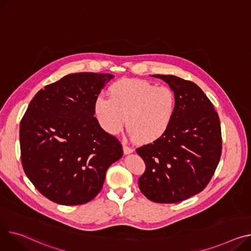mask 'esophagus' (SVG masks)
Segmentation results:
<instances>
[{"instance_id":"obj_1","label":"esophagus","mask_w":251,"mask_h":251,"mask_svg":"<svg viewBox=\"0 0 251 251\" xmlns=\"http://www.w3.org/2000/svg\"><path fill=\"white\" fill-rule=\"evenodd\" d=\"M123 151H124V154H130V153H132L133 151H134V149L129 147L126 144H123Z\"/></svg>"}]
</instances>
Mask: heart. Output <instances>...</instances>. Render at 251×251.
<instances>
[{
	"mask_svg": "<svg viewBox=\"0 0 251 251\" xmlns=\"http://www.w3.org/2000/svg\"><path fill=\"white\" fill-rule=\"evenodd\" d=\"M109 95L96 98L94 111L100 125L110 134L119 133L126 121L135 142L152 143L164 135L174 120L176 96L169 87L123 78L112 83Z\"/></svg>",
	"mask_w": 251,
	"mask_h": 251,
	"instance_id": "1",
	"label": "heart"
}]
</instances>
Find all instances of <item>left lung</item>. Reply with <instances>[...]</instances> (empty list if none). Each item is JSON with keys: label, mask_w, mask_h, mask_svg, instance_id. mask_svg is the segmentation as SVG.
Here are the masks:
<instances>
[{"label": "left lung", "mask_w": 251, "mask_h": 251, "mask_svg": "<svg viewBox=\"0 0 251 251\" xmlns=\"http://www.w3.org/2000/svg\"><path fill=\"white\" fill-rule=\"evenodd\" d=\"M152 76L175 92L176 110L162 137L136 149L146 165L138 186L150 201L177 203L202 192L212 178L222 150L220 120L193 81L172 75Z\"/></svg>", "instance_id": "8db88e82"}]
</instances>
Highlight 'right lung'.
Returning <instances> with one entry per match:
<instances>
[{"mask_svg": "<svg viewBox=\"0 0 251 251\" xmlns=\"http://www.w3.org/2000/svg\"><path fill=\"white\" fill-rule=\"evenodd\" d=\"M110 74L77 73L41 89L20 124L23 170L50 201L86 204L102 190L107 170L123 155L118 139L100 126L95 100Z\"/></svg>", "mask_w": 251, "mask_h": 251, "instance_id": "obj_1", "label": "right lung"}]
</instances>
